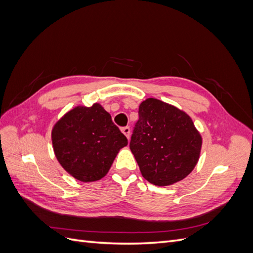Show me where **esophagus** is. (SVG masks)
Here are the masks:
<instances>
[{
    "mask_svg": "<svg viewBox=\"0 0 253 253\" xmlns=\"http://www.w3.org/2000/svg\"><path fill=\"white\" fill-rule=\"evenodd\" d=\"M121 132L124 133V134L126 136V138H127V139L129 138V135H131V128H129L128 126L122 127V128H121Z\"/></svg>",
    "mask_w": 253,
    "mask_h": 253,
    "instance_id": "obj_1",
    "label": "esophagus"
}]
</instances>
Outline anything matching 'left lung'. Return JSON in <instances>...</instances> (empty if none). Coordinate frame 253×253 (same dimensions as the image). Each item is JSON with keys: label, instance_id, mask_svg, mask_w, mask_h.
Returning a JSON list of instances; mask_svg holds the SVG:
<instances>
[{"label": "left lung", "instance_id": "left-lung-1", "mask_svg": "<svg viewBox=\"0 0 253 253\" xmlns=\"http://www.w3.org/2000/svg\"><path fill=\"white\" fill-rule=\"evenodd\" d=\"M129 149L143 177L165 187L182 180L200 159L203 139L187 113L155 98L139 105Z\"/></svg>", "mask_w": 253, "mask_h": 253}]
</instances>
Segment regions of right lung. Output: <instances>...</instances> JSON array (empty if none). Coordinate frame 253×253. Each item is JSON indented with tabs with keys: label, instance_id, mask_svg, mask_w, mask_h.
<instances>
[{
	"label": "right lung",
	"instance_id": "1",
	"mask_svg": "<svg viewBox=\"0 0 253 253\" xmlns=\"http://www.w3.org/2000/svg\"><path fill=\"white\" fill-rule=\"evenodd\" d=\"M51 141L63 169L83 182L101 179L108 174L126 137L114 125L101 104L78 105L53 126Z\"/></svg>",
	"mask_w": 253,
	"mask_h": 253
}]
</instances>
